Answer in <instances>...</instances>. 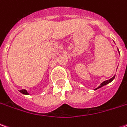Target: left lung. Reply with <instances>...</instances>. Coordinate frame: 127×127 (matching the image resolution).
<instances>
[{
  "mask_svg": "<svg viewBox=\"0 0 127 127\" xmlns=\"http://www.w3.org/2000/svg\"><path fill=\"white\" fill-rule=\"evenodd\" d=\"M115 76H114V77H112V78H111L110 79H109V80H106V81H103V83H101V84L97 88V89H99V88H100V87H102V86H105V85H106V84H109V83H110L114 79H115Z\"/></svg>",
  "mask_w": 127,
  "mask_h": 127,
  "instance_id": "8db88e82",
  "label": "left lung"
}]
</instances>
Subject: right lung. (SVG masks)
<instances>
[{
  "label": "right lung",
  "instance_id": "right-lung-1",
  "mask_svg": "<svg viewBox=\"0 0 127 127\" xmlns=\"http://www.w3.org/2000/svg\"><path fill=\"white\" fill-rule=\"evenodd\" d=\"M20 92L22 93V94H26V95H28L29 93L27 91V90H25V89H22V90H20Z\"/></svg>",
  "mask_w": 127,
  "mask_h": 127
}]
</instances>
